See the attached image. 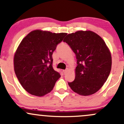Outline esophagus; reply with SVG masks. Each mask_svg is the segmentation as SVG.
Segmentation results:
<instances>
[{
	"label": "esophagus",
	"instance_id": "1",
	"mask_svg": "<svg viewBox=\"0 0 124 124\" xmlns=\"http://www.w3.org/2000/svg\"><path fill=\"white\" fill-rule=\"evenodd\" d=\"M67 71H68V69H65V70H63V73H64V74H65V73L67 72Z\"/></svg>",
	"mask_w": 124,
	"mask_h": 124
}]
</instances>
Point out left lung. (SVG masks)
Returning a JSON list of instances; mask_svg holds the SVG:
<instances>
[{
  "mask_svg": "<svg viewBox=\"0 0 124 124\" xmlns=\"http://www.w3.org/2000/svg\"><path fill=\"white\" fill-rule=\"evenodd\" d=\"M65 42L75 54V78L68 82L73 92L82 96L96 93L108 79L112 57L102 38L91 31H79L68 34Z\"/></svg>",
  "mask_w": 124,
  "mask_h": 124,
  "instance_id": "left-lung-1",
  "label": "left lung"
}]
</instances>
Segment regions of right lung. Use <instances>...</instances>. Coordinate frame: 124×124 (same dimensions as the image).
<instances>
[{
  "label": "right lung",
  "mask_w": 124,
  "mask_h": 124,
  "mask_svg": "<svg viewBox=\"0 0 124 124\" xmlns=\"http://www.w3.org/2000/svg\"><path fill=\"white\" fill-rule=\"evenodd\" d=\"M66 35L37 29L20 43L14 55V70L20 84L30 94L46 95L61 77L53 68L52 55Z\"/></svg>",
  "instance_id": "obj_1"
}]
</instances>
